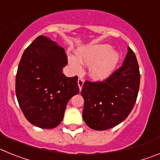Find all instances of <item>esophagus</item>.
I'll return each instance as SVG.
<instances>
[{
	"label": "esophagus",
	"mask_w": 160,
	"mask_h": 160,
	"mask_svg": "<svg viewBox=\"0 0 160 160\" xmlns=\"http://www.w3.org/2000/svg\"><path fill=\"white\" fill-rule=\"evenodd\" d=\"M83 83H84V80H83L82 78H79L78 80V87H79V89H80V90H81L82 88Z\"/></svg>",
	"instance_id": "34e87169"
}]
</instances>
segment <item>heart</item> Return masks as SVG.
Here are the masks:
<instances>
[{
    "label": "heart",
    "mask_w": 160,
    "mask_h": 160,
    "mask_svg": "<svg viewBox=\"0 0 160 160\" xmlns=\"http://www.w3.org/2000/svg\"><path fill=\"white\" fill-rule=\"evenodd\" d=\"M119 53L113 51L109 45H93L83 47L78 56L70 55L69 63L75 72L82 71V63L89 65V73L95 80H104L115 70L119 62Z\"/></svg>",
    "instance_id": "b5f03b06"
}]
</instances>
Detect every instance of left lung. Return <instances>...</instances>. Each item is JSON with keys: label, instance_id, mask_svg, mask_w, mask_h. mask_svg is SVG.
Returning <instances> with one entry per match:
<instances>
[{"label": "left lung", "instance_id": "obj_1", "mask_svg": "<svg viewBox=\"0 0 160 160\" xmlns=\"http://www.w3.org/2000/svg\"><path fill=\"white\" fill-rule=\"evenodd\" d=\"M140 83L135 53L128 47L122 66L103 82L86 81L82 90L84 98L82 117L91 129L104 131L128 118L136 102Z\"/></svg>", "mask_w": 160, "mask_h": 160}]
</instances>
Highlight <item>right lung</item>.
<instances>
[{
    "instance_id": "right-lung-1",
    "label": "right lung",
    "mask_w": 160,
    "mask_h": 160,
    "mask_svg": "<svg viewBox=\"0 0 160 160\" xmlns=\"http://www.w3.org/2000/svg\"><path fill=\"white\" fill-rule=\"evenodd\" d=\"M67 65L65 49L46 36L38 37L25 49L16 75V95L26 119L52 129L64 117L68 101L79 92L78 77L62 73Z\"/></svg>"
}]
</instances>
